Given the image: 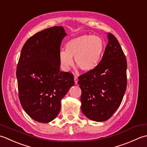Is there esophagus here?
<instances>
[{"label":"esophagus","instance_id":"esophagus-1","mask_svg":"<svg viewBox=\"0 0 147 147\" xmlns=\"http://www.w3.org/2000/svg\"><path fill=\"white\" fill-rule=\"evenodd\" d=\"M74 81H75V84H77V82H78V78H77V76H74Z\"/></svg>","mask_w":147,"mask_h":147}]
</instances>
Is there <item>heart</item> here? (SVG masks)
Segmentation results:
<instances>
[{"mask_svg": "<svg viewBox=\"0 0 147 147\" xmlns=\"http://www.w3.org/2000/svg\"><path fill=\"white\" fill-rule=\"evenodd\" d=\"M104 42L96 35H82L71 38L66 44V50L62 49L59 54V61L65 70L76 64L84 71H91L96 67L103 56Z\"/></svg>", "mask_w": 147, "mask_h": 147, "instance_id": "b5f03b06", "label": "heart"}]
</instances>
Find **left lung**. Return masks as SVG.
<instances>
[{
    "label": "left lung",
    "mask_w": 147,
    "mask_h": 147,
    "mask_svg": "<svg viewBox=\"0 0 147 147\" xmlns=\"http://www.w3.org/2000/svg\"><path fill=\"white\" fill-rule=\"evenodd\" d=\"M102 59L94 69L79 77L81 110L96 122L109 119L121 105L127 87V60L119 41L111 33Z\"/></svg>",
    "instance_id": "8db88e82"
}]
</instances>
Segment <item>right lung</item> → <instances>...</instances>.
<instances>
[{
	"instance_id": "obj_1",
	"label": "right lung",
	"mask_w": 147,
	"mask_h": 147,
	"mask_svg": "<svg viewBox=\"0 0 147 147\" xmlns=\"http://www.w3.org/2000/svg\"><path fill=\"white\" fill-rule=\"evenodd\" d=\"M67 34L62 26H53L26 40L17 65L19 99L27 114L47 123L61 109V101L74 85L71 73L60 71L59 54Z\"/></svg>"
}]
</instances>
